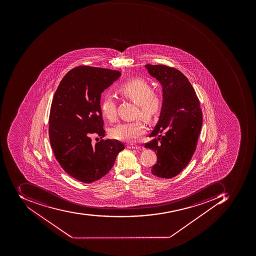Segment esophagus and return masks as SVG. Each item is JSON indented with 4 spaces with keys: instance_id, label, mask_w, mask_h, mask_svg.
I'll return each mask as SVG.
<instances>
[{
    "instance_id": "obj_1",
    "label": "esophagus",
    "mask_w": 256,
    "mask_h": 256,
    "mask_svg": "<svg viewBox=\"0 0 256 256\" xmlns=\"http://www.w3.org/2000/svg\"><path fill=\"white\" fill-rule=\"evenodd\" d=\"M127 148L129 149L140 150V148L139 146H136V145H128Z\"/></svg>"
}]
</instances>
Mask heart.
I'll use <instances>...</instances> for the list:
<instances>
[{"label":"heart","instance_id":"1","mask_svg":"<svg viewBox=\"0 0 256 256\" xmlns=\"http://www.w3.org/2000/svg\"><path fill=\"white\" fill-rule=\"evenodd\" d=\"M117 92L138 104V115L146 121L153 120L160 112V97L156 93L152 92V86L144 79L136 78L126 82L118 88ZM101 111L104 118L110 120L115 118L116 103L112 98L108 96L102 98ZM144 134V125L140 120L121 122L110 131L112 138L126 142L135 140Z\"/></svg>","mask_w":256,"mask_h":256}]
</instances>
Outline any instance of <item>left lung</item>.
<instances>
[{
	"label": "left lung",
	"mask_w": 256,
	"mask_h": 256,
	"mask_svg": "<svg viewBox=\"0 0 256 256\" xmlns=\"http://www.w3.org/2000/svg\"><path fill=\"white\" fill-rule=\"evenodd\" d=\"M150 76L162 86V106L158 122L145 144L156 152L154 176L170 178L188 166L196 148L202 124L200 102L188 78L176 68L145 65Z\"/></svg>",
	"instance_id": "8db88e82"
}]
</instances>
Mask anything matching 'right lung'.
<instances>
[{
	"mask_svg": "<svg viewBox=\"0 0 256 256\" xmlns=\"http://www.w3.org/2000/svg\"><path fill=\"white\" fill-rule=\"evenodd\" d=\"M120 76L117 70L78 66L64 76L54 94L49 118L52 152L62 168L82 182L106 176L125 148L112 140L93 145L90 138L104 136L101 94Z\"/></svg>",
	"mask_w": 256,
	"mask_h": 256,
	"instance_id": "obj_1",
	"label": "right lung"
}]
</instances>
